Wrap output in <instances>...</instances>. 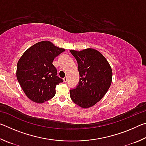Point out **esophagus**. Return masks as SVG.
Segmentation results:
<instances>
[{"label":"esophagus","mask_w":146,"mask_h":146,"mask_svg":"<svg viewBox=\"0 0 146 146\" xmlns=\"http://www.w3.org/2000/svg\"><path fill=\"white\" fill-rule=\"evenodd\" d=\"M63 80H64V82H67V81H68V77H67V76H65V77L63 78Z\"/></svg>","instance_id":"34e87169"}]
</instances>
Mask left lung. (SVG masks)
Returning <instances> with one entry per match:
<instances>
[{
    "mask_svg": "<svg viewBox=\"0 0 146 146\" xmlns=\"http://www.w3.org/2000/svg\"><path fill=\"white\" fill-rule=\"evenodd\" d=\"M70 51L77 61L80 75L77 86L70 90V97L80 107L90 108L102 99L110 88L113 75L111 68L96 49Z\"/></svg>",
    "mask_w": 146,
    "mask_h": 146,
    "instance_id": "8db88e82",
    "label": "left lung"
}]
</instances>
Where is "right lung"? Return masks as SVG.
<instances>
[{"instance_id": "add662e5", "label": "right lung", "mask_w": 146, "mask_h": 146, "mask_svg": "<svg viewBox=\"0 0 146 146\" xmlns=\"http://www.w3.org/2000/svg\"><path fill=\"white\" fill-rule=\"evenodd\" d=\"M65 49L49 41L34 44L24 52L17 63V78L29 99L43 103L55 95V88L63 80L56 75L53 61Z\"/></svg>"}]
</instances>
